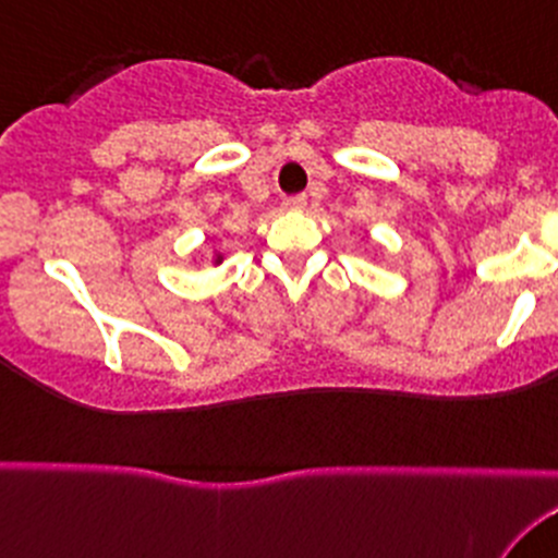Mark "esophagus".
<instances>
[{"label": "esophagus", "mask_w": 558, "mask_h": 558, "mask_svg": "<svg viewBox=\"0 0 558 558\" xmlns=\"http://www.w3.org/2000/svg\"><path fill=\"white\" fill-rule=\"evenodd\" d=\"M286 207H289V210H302V207L307 205V196L305 194H296V196H289V199L283 202Z\"/></svg>", "instance_id": "1"}]
</instances>
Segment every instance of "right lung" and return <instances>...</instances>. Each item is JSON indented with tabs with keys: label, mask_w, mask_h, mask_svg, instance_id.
I'll list each match as a JSON object with an SVG mask.
<instances>
[{
	"label": "right lung",
	"mask_w": 558,
	"mask_h": 558,
	"mask_svg": "<svg viewBox=\"0 0 558 558\" xmlns=\"http://www.w3.org/2000/svg\"><path fill=\"white\" fill-rule=\"evenodd\" d=\"M218 262H221V256H216V264H218Z\"/></svg>",
	"instance_id": "add662e5"
}]
</instances>
